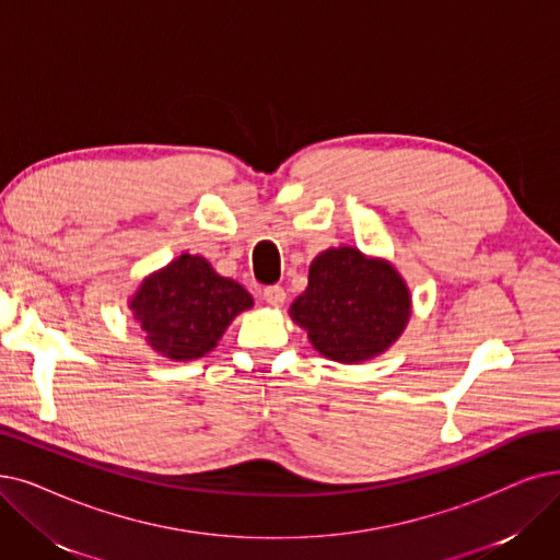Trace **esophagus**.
<instances>
[{
    "label": "esophagus",
    "mask_w": 560,
    "mask_h": 560,
    "mask_svg": "<svg viewBox=\"0 0 560 560\" xmlns=\"http://www.w3.org/2000/svg\"><path fill=\"white\" fill-rule=\"evenodd\" d=\"M264 301L268 305H282L287 301V292L280 287V284H273V287H266L264 289Z\"/></svg>",
    "instance_id": "34e87169"
}]
</instances>
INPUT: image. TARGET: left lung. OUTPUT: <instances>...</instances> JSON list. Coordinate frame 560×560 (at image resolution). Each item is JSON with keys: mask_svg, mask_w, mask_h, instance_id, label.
<instances>
[{"mask_svg": "<svg viewBox=\"0 0 560 560\" xmlns=\"http://www.w3.org/2000/svg\"><path fill=\"white\" fill-rule=\"evenodd\" d=\"M289 317L335 363H365L388 351L411 317V292L397 268L353 245L319 253Z\"/></svg>", "mask_w": 560, "mask_h": 560, "instance_id": "8db88e82", "label": "left lung"}]
</instances>
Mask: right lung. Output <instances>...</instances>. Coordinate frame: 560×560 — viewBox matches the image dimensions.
<instances>
[{"label":"right lung","mask_w":560,"mask_h":560,"mask_svg":"<svg viewBox=\"0 0 560 560\" xmlns=\"http://www.w3.org/2000/svg\"><path fill=\"white\" fill-rule=\"evenodd\" d=\"M253 303L236 280L222 278L202 255L188 253L149 273L128 299L147 345L174 363L213 351L234 317Z\"/></svg>","instance_id":"right-lung-1"}]
</instances>
